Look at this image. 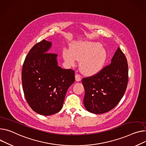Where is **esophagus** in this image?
Segmentation results:
<instances>
[{"instance_id":"esophagus-1","label":"esophagus","mask_w":146,"mask_h":146,"mask_svg":"<svg viewBox=\"0 0 146 146\" xmlns=\"http://www.w3.org/2000/svg\"><path fill=\"white\" fill-rule=\"evenodd\" d=\"M81 79H82V78H81V76L80 75H79V74L75 75V80L77 82L80 81L81 80Z\"/></svg>"}]
</instances>
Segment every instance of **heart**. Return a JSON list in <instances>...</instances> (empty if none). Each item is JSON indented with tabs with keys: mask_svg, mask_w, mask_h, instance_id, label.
<instances>
[{
	"mask_svg": "<svg viewBox=\"0 0 146 146\" xmlns=\"http://www.w3.org/2000/svg\"><path fill=\"white\" fill-rule=\"evenodd\" d=\"M64 60L70 64L80 61L81 71L88 75H94L101 70L107 59V54L98 42L82 41L74 44L71 50L63 51Z\"/></svg>",
	"mask_w": 146,
	"mask_h": 146,
	"instance_id": "b5f03b06",
	"label": "heart"
}]
</instances>
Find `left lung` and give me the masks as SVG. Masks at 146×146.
<instances>
[{"label":"left lung","mask_w":146,"mask_h":146,"mask_svg":"<svg viewBox=\"0 0 146 146\" xmlns=\"http://www.w3.org/2000/svg\"><path fill=\"white\" fill-rule=\"evenodd\" d=\"M128 79L127 59L118 47L110 64L96 74L82 79L86 109L92 113L102 114L113 109L126 92Z\"/></svg>","instance_id":"8db88e82"}]
</instances>
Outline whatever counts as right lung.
Instances as JSON below:
<instances>
[{"label":"right lung","instance_id":"1","mask_svg":"<svg viewBox=\"0 0 146 146\" xmlns=\"http://www.w3.org/2000/svg\"><path fill=\"white\" fill-rule=\"evenodd\" d=\"M51 44L43 40L35 45L26 57L21 72L28 104L44 116L61 110L66 91L75 82L74 71L61 68L58 66L57 54L48 52Z\"/></svg>","mask_w":146,"mask_h":146}]
</instances>
